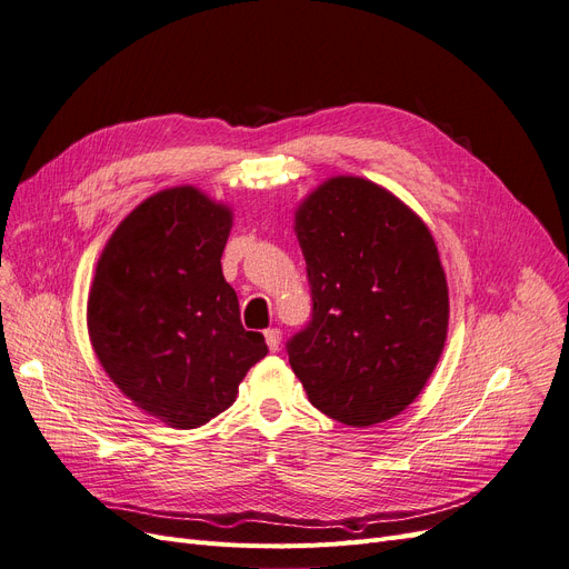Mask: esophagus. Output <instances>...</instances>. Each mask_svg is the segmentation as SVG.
<instances>
[{
    "label": "esophagus",
    "instance_id": "1",
    "mask_svg": "<svg viewBox=\"0 0 569 569\" xmlns=\"http://www.w3.org/2000/svg\"><path fill=\"white\" fill-rule=\"evenodd\" d=\"M263 336H266V345H268L270 351H278L280 349V340H282V331L280 329H268V331H263Z\"/></svg>",
    "mask_w": 569,
    "mask_h": 569
}]
</instances>
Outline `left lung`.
<instances>
[{
    "label": "left lung",
    "mask_w": 569,
    "mask_h": 569,
    "mask_svg": "<svg viewBox=\"0 0 569 569\" xmlns=\"http://www.w3.org/2000/svg\"><path fill=\"white\" fill-rule=\"evenodd\" d=\"M312 317L287 342L327 417L363 428L421 393L447 340L449 291L428 227L385 187L338 176L296 210Z\"/></svg>",
    "instance_id": "obj_1"
}]
</instances>
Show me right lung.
I'll return each instance as SVG.
<instances>
[{
    "label": "right lung",
    "mask_w": 569,
    "mask_h": 569,
    "mask_svg": "<svg viewBox=\"0 0 569 569\" xmlns=\"http://www.w3.org/2000/svg\"><path fill=\"white\" fill-rule=\"evenodd\" d=\"M231 210L197 187L157 192L108 238L88 299L97 359L137 408L197 428L236 400L268 355L222 276Z\"/></svg>",
    "instance_id": "obj_1"
}]
</instances>
